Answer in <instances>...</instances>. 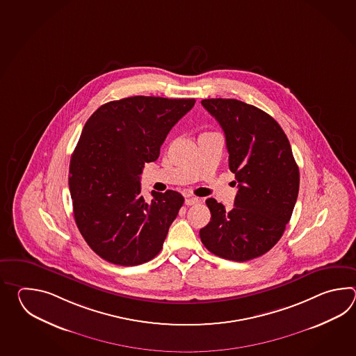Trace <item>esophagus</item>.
Listing matches in <instances>:
<instances>
[{"label": "esophagus", "mask_w": 356, "mask_h": 356, "mask_svg": "<svg viewBox=\"0 0 356 356\" xmlns=\"http://www.w3.org/2000/svg\"><path fill=\"white\" fill-rule=\"evenodd\" d=\"M184 204H187V206L198 204V198H196V197H187L186 201H184Z\"/></svg>", "instance_id": "1"}]
</instances>
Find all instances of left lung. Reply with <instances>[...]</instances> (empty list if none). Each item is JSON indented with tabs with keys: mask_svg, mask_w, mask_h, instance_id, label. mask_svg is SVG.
<instances>
[{
	"mask_svg": "<svg viewBox=\"0 0 356 356\" xmlns=\"http://www.w3.org/2000/svg\"><path fill=\"white\" fill-rule=\"evenodd\" d=\"M225 134L229 169L238 183L234 207L207 198L210 222L200 230L204 247L230 261L265 254L280 241L299 192V168L280 124L236 99H204Z\"/></svg>",
	"mask_w": 356,
	"mask_h": 356,
	"instance_id": "8db88e82",
	"label": "left lung"
}]
</instances>
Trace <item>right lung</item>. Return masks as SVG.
<instances>
[{
  "instance_id": "right-lung-1",
  "label": "right lung",
  "mask_w": 356,
  "mask_h": 356,
  "mask_svg": "<svg viewBox=\"0 0 356 356\" xmlns=\"http://www.w3.org/2000/svg\"><path fill=\"white\" fill-rule=\"evenodd\" d=\"M195 99L129 97L91 114L70 160L68 187L76 225L99 257L120 266L150 261L184 202L169 189L141 195L145 163L159 158L160 146Z\"/></svg>"
}]
</instances>
